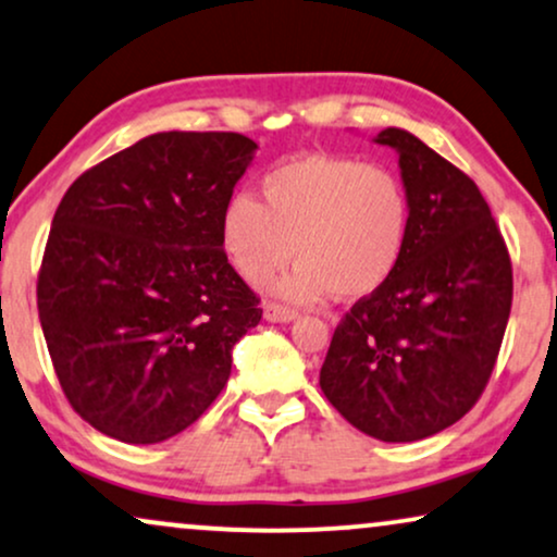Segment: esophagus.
<instances>
[{
  "mask_svg": "<svg viewBox=\"0 0 557 557\" xmlns=\"http://www.w3.org/2000/svg\"><path fill=\"white\" fill-rule=\"evenodd\" d=\"M263 318L268 322H292L297 314H294V310H289V307H281L276 305V301H265L263 305Z\"/></svg>",
  "mask_w": 557,
  "mask_h": 557,
  "instance_id": "esophagus-1",
  "label": "esophagus"
}]
</instances>
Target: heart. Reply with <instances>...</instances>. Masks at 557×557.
<instances>
[{
    "label": "heart",
    "instance_id": "b5f03b06",
    "mask_svg": "<svg viewBox=\"0 0 557 557\" xmlns=\"http://www.w3.org/2000/svg\"><path fill=\"white\" fill-rule=\"evenodd\" d=\"M410 196L400 175L351 157L305 154L260 181V201L230 196L219 214V245L247 284L289 263L278 297L318 305L331 294L363 299L395 276L410 239Z\"/></svg>",
    "mask_w": 557,
    "mask_h": 557
}]
</instances>
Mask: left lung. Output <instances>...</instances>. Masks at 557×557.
Listing matches in <instances>:
<instances>
[{"mask_svg": "<svg viewBox=\"0 0 557 557\" xmlns=\"http://www.w3.org/2000/svg\"><path fill=\"white\" fill-rule=\"evenodd\" d=\"M397 152L413 222L395 276L335 327L320 387L380 442H418L457 423L488 384L511 312V260L488 203L462 170L405 128Z\"/></svg>", "mask_w": 557, "mask_h": 557, "instance_id": "1", "label": "left lung"}]
</instances>
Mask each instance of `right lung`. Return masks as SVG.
Instances as JSON below:
<instances>
[{
    "label": "right lung",
    "mask_w": 557,
    "mask_h": 557,
    "mask_svg": "<svg viewBox=\"0 0 557 557\" xmlns=\"http://www.w3.org/2000/svg\"><path fill=\"white\" fill-rule=\"evenodd\" d=\"M258 144L160 132L79 175L38 276L48 354L100 434L160 444L198 421L263 310L219 245V214Z\"/></svg>",
    "instance_id": "1"
}]
</instances>
